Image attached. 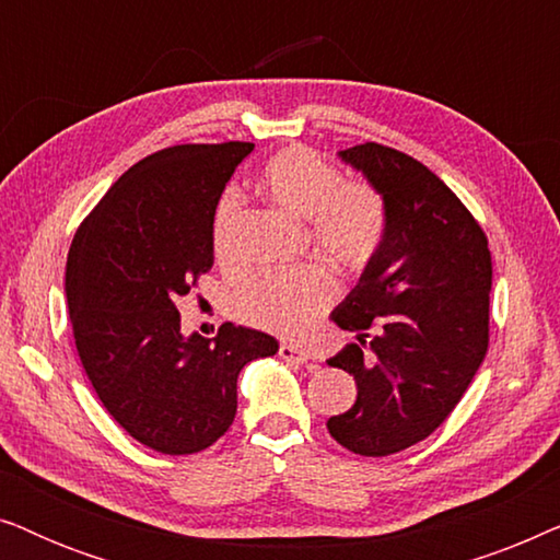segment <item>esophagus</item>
Returning <instances> with one entry per match:
<instances>
[{"label":"esophagus","instance_id":"34e87169","mask_svg":"<svg viewBox=\"0 0 560 560\" xmlns=\"http://www.w3.org/2000/svg\"><path fill=\"white\" fill-rule=\"evenodd\" d=\"M280 357L285 359V362H293V364H308V359H311L308 351L301 347H293V343H282Z\"/></svg>","mask_w":560,"mask_h":560}]
</instances>
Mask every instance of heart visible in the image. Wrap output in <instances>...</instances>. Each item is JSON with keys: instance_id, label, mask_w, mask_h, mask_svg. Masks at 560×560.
Returning a JSON list of instances; mask_svg holds the SVG:
<instances>
[{"instance_id": "obj_1", "label": "heart", "mask_w": 560, "mask_h": 560, "mask_svg": "<svg viewBox=\"0 0 560 560\" xmlns=\"http://www.w3.org/2000/svg\"><path fill=\"white\" fill-rule=\"evenodd\" d=\"M259 186L293 217L308 219L311 247L339 272H362L377 257L387 234V206L370 180L343 178L318 152L293 144L267 160ZM240 209L234 194L221 196L211 226L219 257L232 247ZM334 295V278L318 265L267 270L236 293L234 311L255 326L298 336L331 305Z\"/></svg>"}]
</instances>
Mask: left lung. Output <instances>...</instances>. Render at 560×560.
Returning <instances> with one entry per match:
<instances>
[{
  "label": "left lung",
  "mask_w": 560,
  "mask_h": 560,
  "mask_svg": "<svg viewBox=\"0 0 560 560\" xmlns=\"http://www.w3.org/2000/svg\"><path fill=\"white\" fill-rule=\"evenodd\" d=\"M341 158L385 198L387 234L331 313L357 334L328 359L354 374L357 400L326 428L359 456H389L425 441L485 362L492 255L471 211L416 158L377 142Z\"/></svg>",
  "instance_id": "8db88e82"
}]
</instances>
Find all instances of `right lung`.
Listing matches in <instances>:
<instances>
[{
	"instance_id": "right-lung-1",
	"label": "right lung",
	"mask_w": 560,
	"mask_h": 560,
	"mask_svg": "<svg viewBox=\"0 0 560 560\" xmlns=\"http://www.w3.org/2000/svg\"><path fill=\"white\" fill-rule=\"evenodd\" d=\"M252 142L173 144L129 167L81 221L66 298L83 372L106 412L142 446L186 456L236 416V377L272 357L262 331L221 324L180 334V298L213 267L219 198Z\"/></svg>"
}]
</instances>
